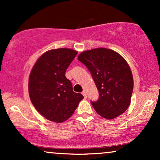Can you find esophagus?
I'll return each mask as SVG.
<instances>
[{
	"mask_svg": "<svg viewBox=\"0 0 160 160\" xmlns=\"http://www.w3.org/2000/svg\"><path fill=\"white\" fill-rule=\"evenodd\" d=\"M82 95H84V98H87V92H86V91H83V92H82Z\"/></svg>",
	"mask_w": 160,
	"mask_h": 160,
	"instance_id": "esophagus-1",
	"label": "esophagus"
}]
</instances>
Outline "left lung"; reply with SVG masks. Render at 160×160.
<instances>
[{
  "instance_id": "1",
  "label": "left lung",
  "mask_w": 160,
  "mask_h": 160,
  "mask_svg": "<svg viewBox=\"0 0 160 160\" xmlns=\"http://www.w3.org/2000/svg\"><path fill=\"white\" fill-rule=\"evenodd\" d=\"M78 60L88 68L99 92L97 101H91L96 112L108 119L124 113L133 90L132 74L126 60L106 48L83 52Z\"/></svg>"
}]
</instances>
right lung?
<instances>
[{
    "label": "right lung",
    "instance_id": "1",
    "mask_svg": "<svg viewBox=\"0 0 160 160\" xmlns=\"http://www.w3.org/2000/svg\"><path fill=\"white\" fill-rule=\"evenodd\" d=\"M78 52L60 48L46 52L35 63L29 77L28 91L35 108L52 122H65L73 115L84 97L73 91L65 71Z\"/></svg>",
    "mask_w": 160,
    "mask_h": 160
}]
</instances>
